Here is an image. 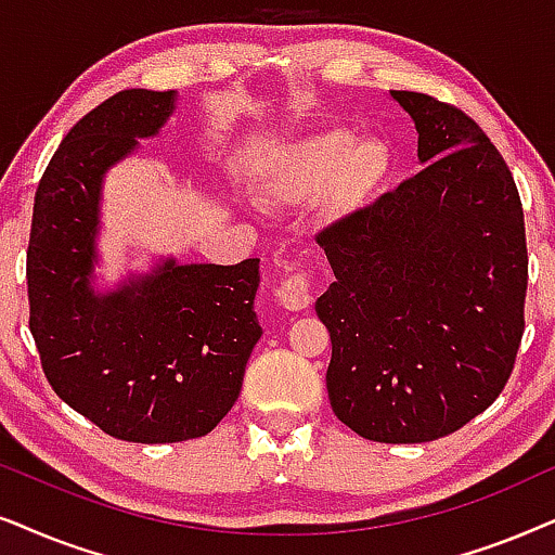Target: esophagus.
<instances>
[{"mask_svg": "<svg viewBox=\"0 0 555 555\" xmlns=\"http://www.w3.org/2000/svg\"><path fill=\"white\" fill-rule=\"evenodd\" d=\"M276 297L286 309H307L312 305V273L305 266L292 263L289 273L284 276V282L276 286Z\"/></svg>", "mask_w": 555, "mask_h": 555, "instance_id": "1", "label": "esophagus"}]
</instances>
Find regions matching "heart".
Returning a JSON list of instances; mask_svg holds the SVG:
<instances>
[{"instance_id":"b5f03b06","label":"heart","mask_w":555,"mask_h":555,"mask_svg":"<svg viewBox=\"0 0 555 555\" xmlns=\"http://www.w3.org/2000/svg\"><path fill=\"white\" fill-rule=\"evenodd\" d=\"M386 172L388 152L380 142H354L350 131L330 129L284 154L273 175V188L289 201H309L332 190V203L350 205L378 188Z\"/></svg>"}]
</instances>
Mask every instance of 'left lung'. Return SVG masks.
Here are the masks:
<instances>
[{"label": "left lung", "mask_w": 555, "mask_h": 555, "mask_svg": "<svg viewBox=\"0 0 555 555\" xmlns=\"http://www.w3.org/2000/svg\"><path fill=\"white\" fill-rule=\"evenodd\" d=\"M426 165L314 235L335 271L317 299L330 330L335 416L383 444L449 437L502 393L526 332L528 246L513 175L475 118L393 91Z\"/></svg>", "instance_id": "8db88e82"}]
</instances>
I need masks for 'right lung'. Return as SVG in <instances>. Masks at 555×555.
Wrapping results in <instances>:
<instances>
[{
    "label": "right lung",
    "instance_id": "1",
    "mask_svg": "<svg viewBox=\"0 0 555 555\" xmlns=\"http://www.w3.org/2000/svg\"><path fill=\"white\" fill-rule=\"evenodd\" d=\"M175 91L129 88L63 139L35 192L27 246L29 332L57 396L108 437L197 439L241 393L261 337L258 258L238 266L167 261L106 297L88 286L103 172L157 134Z\"/></svg>",
    "mask_w": 555,
    "mask_h": 555
}]
</instances>
